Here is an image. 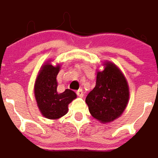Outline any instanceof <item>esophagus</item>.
I'll use <instances>...</instances> for the list:
<instances>
[{"instance_id":"1","label":"esophagus","mask_w":158,"mask_h":158,"mask_svg":"<svg viewBox=\"0 0 158 158\" xmlns=\"http://www.w3.org/2000/svg\"><path fill=\"white\" fill-rule=\"evenodd\" d=\"M77 95L79 96V98H82L84 96V93H83V90L81 89H79V90H77Z\"/></svg>"}]
</instances>
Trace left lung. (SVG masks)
Segmentation results:
<instances>
[{
    "mask_svg": "<svg viewBox=\"0 0 158 158\" xmlns=\"http://www.w3.org/2000/svg\"><path fill=\"white\" fill-rule=\"evenodd\" d=\"M98 71L96 86L88 94L86 103L94 118L101 123L117 119L127 108L129 99L127 81L121 70L112 62H105Z\"/></svg>",
    "mask_w": 158,
    "mask_h": 158,
    "instance_id": "1",
    "label": "left lung"
}]
</instances>
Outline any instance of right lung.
<instances>
[{"instance_id": "obj_1", "label": "right lung", "mask_w": 158, "mask_h": 158, "mask_svg": "<svg viewBox=\"0 0 158 158\" xmlns=\"http://www.w3.org/2000/svg\"><path fill=\"white\" fill-rule=\"evenodd\" d=\"M60 66H52L50 61L41 66L38 73L34 95L37 105L43 117L49 119H58L68 113L69 104L77 98L74 91L67 89L60 93L57 90V75Z\"/></svg>"}]
</instances>
